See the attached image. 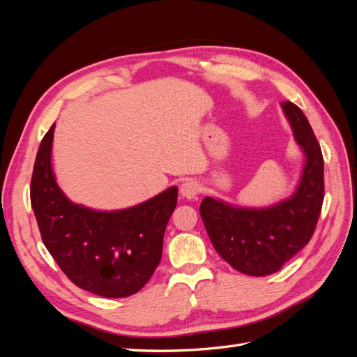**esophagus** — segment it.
<instances>
[{
  "label": "esophagus",
  "mask_w": 357,
  "mask_h": 357,
  "mask_svg": "<svg viewBox=\"0 0 357 357\" xmlns=\"http://www.w3.org/2000/svg\"><path fill=\"white\" fill-rule=\"evenodd\" d=\"M199 190H201V188H199V185H198V181H195V180H186V181H183L181 186H180L181 197H183V198H188V199L197 198Z\"/></svg>",
  "instance_id": "34e87169"
}]
</instances>
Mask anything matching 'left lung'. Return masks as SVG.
Wrapping results in <instances>:
<instances>
[{"instance_id": "1", "label": "left lung", "mask_w": 357, "mask_h": 357, "mask_svg": "<svg viewBox=\"0 0 357 357\" xmlns=\"http://www.w3.org/2000/svg\"><path fill=\"white\" fill-rule=\"evenodd\" d=\"M282 107L305 153V167L294 195L268 208L234 207L211 197H205L199 207L215 252L247 275L274 274L305 247L314 234L325 198L317 138L298 105L286 101Z\"/></svg>"}]
</instances>
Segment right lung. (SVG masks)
I'll list each match as a JSON object with an SVG mask.
<instances>
[{"mask_svg":"<svg viewBox=\"0 0 357 357\" xmlns=\"http://www.w3.org/2000/svg\"><path fill=\"white\" fill-rule=\"evenodd\" d=\"M55 123L41 139L31 178V205L41 240L71 282L104 298L131 296L160 262L167 223L177 205V188L119 211L73 204L52 169Z\"/></svg>","mask_w":357,"mask_h":357,"instance_id":"right-lung-1","label":"right lung"}]
</instances>
